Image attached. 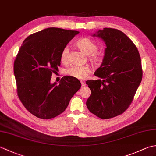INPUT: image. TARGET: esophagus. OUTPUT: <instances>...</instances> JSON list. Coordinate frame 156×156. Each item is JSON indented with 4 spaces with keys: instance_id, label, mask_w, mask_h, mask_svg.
Wrapping results in <instances>:
<instances>
[{
    "instance_id": "1",
    "label": "esophagus",
    "mask_w": 156,
    "mask_h": 156,
    "mask_svg": "<svg viewBox=\"0 0 156 156\" xmlns=\"http://www.w3.org/2000/svg\"><path fill=\"white\" fill-rule=\"evenodd\" d=\"M80 82H81V84H82V87H85V86H86V83H85L84 82H83V81H81Z\"/></svg>"
}]
</instances>
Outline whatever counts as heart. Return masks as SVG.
Wrapping results in <instances>:
<instances>
[{
  "label": "heart",
  "instance_id": "b5f03b06",
  "mask_svg": "<svg viewBox=\"0 0 156 156\" xmlns=\"http://www.w3.org/2000/svg\"><path fill=\"white\" fill-rule=\"evenodd\" d=\"M76 45L85 54L88 55L89 59L94 64H98L101 60V55L97 52L98 45L90 38L83 37L79 39ZM69 49L65 47L61 53V62L66 63L68 60ZM90 69L87 66H72L66 70V74L79 80H83L87 78Z\"/></svg>",
  "mask_w": 156,
  "mask_h": 156
}]
</instances>
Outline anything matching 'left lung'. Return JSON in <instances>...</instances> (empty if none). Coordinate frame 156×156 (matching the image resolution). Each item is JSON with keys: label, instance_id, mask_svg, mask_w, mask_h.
<instances>
[{"label": "left lung", "instance_id": "left-lung-1", "mask_svg": "<svg viewBox=\"0 0 156 156\" xmlns=\"http://www.w3.org/2000/svg\"><path fill=\"white\" fill-rule=\"evenodd\" d=\"M102 39L107 48L101 66L94 72L100 79L87 80L91 90L88 110L101 119L122 114L131 103L142 79L140 53L124 33L104 28L92 34Z\"/></svg>", "mask_w": 156, "mask_h": 156}]
</instances>
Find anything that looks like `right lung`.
Here are the masks:
<instances>
[{
    "label": "right lung",
    "mask_w": 156,
    "mask_h": 156,
    "mask_svg": "<svg viewBox=\"0 0 156 156\" xmlns=\"http://www.w3.org/2000/svg\"><path fill=\"white\" fill-rule=\"evenodd\" d=\"M79 31L49 27L23 41L14 62L17 94L31 114L49 119L62 113L81 87L78 79L64 76L51 84L53 73L60 66L61 53Z\"/></svg>",
    "instance_id": "add662e5"
}]
</instances>
